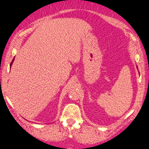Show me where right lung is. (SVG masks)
Listing matches in <instances>:
<instances>
[{"label":"right lung","mask_w":149,"mask_h":149,"mask_svg":"<svg viewBox=\"0 0 149 149\" xmlns=\"http://www.w3.org/2000/svg\"><path fill=\"white\" fill-rule=\"evenodd\" d=\"M13 61H14V59H13V61H12V62H11V64H10V66H11V65H12V64H13Z\"/></svg>","instance_id":"add662e5"}]
</instances>
